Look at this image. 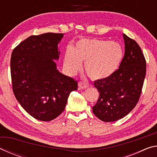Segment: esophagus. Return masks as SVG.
<instances>
[{
    "label": "esophagus",
    "instance_id": "esophagus-1",
    "mask_svg": "<svg viewBox=\"0 0 157 157\" xmlns=\"http://www.w3.org/2000/svg\"><path fill=\"white\" fill-rule=\"evenodd\" d=\"M79 85V87L81 89H86L87 87L89 86V84L86 83V82H79L78 83Z\"/></svg>",
    "mask_w": 157,
    "mask_h": 157
}]
</instances>
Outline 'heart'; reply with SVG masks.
I'll use <instances>...</instances> for the list:
<instances>
[{
  "label": "heart",
  "instance_id": "heart-1",
  "mask_svg": "<svg viewBox=\"0 0 157 157\" xmlns=\"http://www.w3.org/2000/svg\"><path fill=\"white\" fill-rule=\"evenodd\" d=\"M123 56L121 45L114 41L84 39L76 44L75 49L68 48L64 56V65L70 73L84 68L89 78H106L115 72Z\"/></svg>",
  "mask_w": 157,
  "mask_h": 157
}]
</instances>
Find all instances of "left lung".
I'll return each instance as SVG.
<instances>
[{
    "label": "left lung",
    "mask_w": 157,
    "mask_h": 157,
    "mask_svg": "<svg viewBox=\"0 0 157 157\" xmlns=\"http://www.w3.org/2000/svg\"><path fill=\"white\" fill-rule=\"evenodd\" d=\"M124 55L119 68L94 81L100 93L93 112L100 120L113 122L127 116L139 102L146 74V60L136 41L123 34Z\"/></svg>",
    "instance_id": "8db88e82"
}]
</instances>
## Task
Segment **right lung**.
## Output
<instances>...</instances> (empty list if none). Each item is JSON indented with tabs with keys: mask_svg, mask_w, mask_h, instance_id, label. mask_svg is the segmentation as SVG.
Wrapping results in <instances>:
<instances>
[{
	"mask_svg": "<svg viewBox=\"0 0 157 157\" xmlns=\"http://www.w3.org/2000/svg\"><path fill=\"white\" fill-rule=\"evenodd\" d=\"M62 33L29 36L15 47L10 60L12 90L22 107L33 118L50 121L64 110L78 82L56 68L57 45Z\"/></svg>",
	"mask_w": 157,
	"mask_h": 157,
	"instance_id": "add662e5",
	"label": "right lung"
}]
</instances>
